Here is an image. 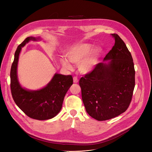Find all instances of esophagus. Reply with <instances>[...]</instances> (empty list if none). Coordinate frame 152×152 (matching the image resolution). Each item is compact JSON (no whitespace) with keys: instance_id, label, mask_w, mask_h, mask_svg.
<instances>
[{"instance_id":"obj_1","label":"esophagus","mask_w":152,"mask_h":152,"mask_svg":"<svg viewBox=\"0 0 152 152\" xmlns=\"http://www.w3.org/2000/svg\"><path fill=\"white\" fill-rule=\"evenodd\" d=\"M78 81H79L78 79L76 77H73V82H74V83H77Z\"/></svg>"}]
</instances>
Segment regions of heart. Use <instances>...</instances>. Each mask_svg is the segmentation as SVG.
<instances>
[{
	"label": "heart",
	"instance_id": "heart-1",
	"mask_svg": "<svg viewBox=\"0 0 152 152\" xmlns=\"http://www.w3.org/2000/svg\"><path fill=\"white\" fill-rule=\"evenodd\" d=\"M103 52V49L100 46L93 48L89 43H82L71 47L67 52V56L72 63L79 64V70L82 73L89 74L97 66ZM61 63L64 69H72V65L67 59L61 58Z\"/></svg>",
	"mask_w": 152,
	"mask_h": 152
}]
</instances>
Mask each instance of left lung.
Returning <instances> with one entry per match:
<instances>
[{
	"label": "left lung",
	"instance_id": "8db88e82",
	"mask_svg": "<svg viewBox=\"0 0 152 152\" xmlns=\"http://www.w3.org/2000/svg\"><path fill=\"white\" fill-rule=\"evenodd\" d=\"M112 50L91 73L80 78L79 85L86 111L104 121L126 111L135 87V69L131 53L115 34Z\"/></svg>",
	"mask_w": 152,
	"mask_h": 152
}]
</instances>
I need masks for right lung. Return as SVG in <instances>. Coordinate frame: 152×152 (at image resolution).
<instances>
[{
    "instance_id": "right-lung-1",
    "label": "right lung",
    "mask_w": 152,
    "mask_h": 152,
    "mask_svg": "<svg viewBox=\"0 0 152 152\" xmlns=\"http://www.w3.org/2000/svg\"><path fill=\"white\" fill-rule=\"evenodd\" d=\"M41 40L39 37H28L17 47L10 72L11 90L15 103L24 113L34 119L46 120L60 112L64 97L73 85V77L56 73L45 86L35 90L26 89L20 85L17 67L21 48L31 41Z\"/></svg>"
}]
</instances>
